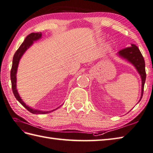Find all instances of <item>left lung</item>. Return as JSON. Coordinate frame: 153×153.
Listing matches in <instances>:
<instances>
[{
  "label": "left lung",
  "instance_id": "1",
  "mask_svg": "<svg viewBox=\"0 0 153 153\" xmlns=\"http://www.w3.org/2000/svg\"><path fill=\"white\" fill-rule=\"evenodd\" d=\"M119 54L124 58H126L127 60L135 66L138 70L139 74L141 76L142 79V93L140 100L143 97V91H144V85L146 80V71H145V62L144 58L140 53L138 47L134 44H131V47L122 49L119 52Z\"/></svg>",
  "mask_w": 153,
  "mask_h": 153
}]
</instances>
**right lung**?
Returning a JSON list of instances; mask_svg holds the SVG:
<instances>
[{
    "label": "right lung",
    "instance_id": "add662e5",
    "mask_svg": "<svg viewBox=\"0 0 153 153\" xmlns=\"http://www.w3.org/2000/svg\"><path fill=\"white\" fill-rule=\"evenodd\" d=\"M42 36V33L41 32H37V33H31L29 35H28L25 38L24 42L20 45L19 48L16 50V52H15L14 57H13V65H12L11 71H10V79H11V84H12V89H13V92L14 94V95L16 97V100L19 101V102L22 104L25 108L30 111V113H33V114H46V113H50V111H39L36 109H32L28 106H27L23 102V101L21 100L19 94H18L16 90V71L18 65H19V62L21 56L25 53V51L28 48L31 46L32 44L33 43V41L36 40L38 39L41 38Z\"/></svg>",
    "mask_w": 153,
    "mask_h": 153
}]
</instances>
